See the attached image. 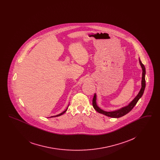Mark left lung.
<instances>
[{"label":"left lung","mask_w":160,"mask_h":160,"mask_svg":"<svg viewBox=\"0 0 160 160\" xmlns=\"http://www.w3.org/2000/svg\"><path fill=\"white\" fill-rule=\"evenodd\" d=\"M139 62H140V64L142 67V71H143V72H142V88L139 92V93H138V95L136 96V97L133 99L129 103V105L127 106L124 107H123L119 110H115L113 112H106V111H104L103 110L101 109L99 107L97 106V102H96L97 97H96V94H95L94 97L93 98V99H92V105H93V108H95V110L97 112H98L99 113L104 114V115H106L107 116H108V117L114 118H121L123 116L128 113L129 112L134 108V107L136 105L138 101L142 97L144 91H145V86H146V81H145L146 69H145L144 65L142 63V62H141L140 60H139Z\"/></svg>","instance_id":"1"}]
</instances>
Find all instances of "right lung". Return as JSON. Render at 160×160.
Segmentation results:
<instances>
[{
  "instance_id": "1",
  "label": "right lung",
  "mask_w": 160,
  "mask_h": 160,
  "mask_svg": "<svg viewBox=\"0 0 160 160\" xmlns=\"http://www.w3.org/2000/svg\"><path fill=\"white\" fill-rule=\"evenodd\" d=\"M67 109H68V108L65 110V111H63L62 113H60V114H58V115H56V116H52V117H57V116H61L62 114H63V113H65V112H66V111L67 110ZM52 117H50V118H52Z\"/></svg>"
}]
</instances>
